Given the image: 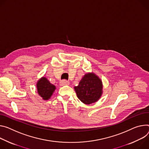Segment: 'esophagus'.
I'll return each mask as SVG.
<instances>
[{"mask_svg": "<svg viewBox=\"0 0 149 149\" xmlns=\"http://www.w3.org/2000/svg\"><path fill=\"white\" fill-rule=\"evenodd\" d=\"M69 85V82L67 81L66 80H62L60 82V86H68Z\"/></svg>", "mask_w": 149, "mask_h": 149, "instance_id": "esophagus-1", "label": "esophagus"}]
</instances>
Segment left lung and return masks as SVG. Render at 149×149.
<instances>
[{
	"mask_svg": "<svg viewBox=\"0 0 149 149\" xmlns=\"http://www.w3.org/2000/svg\"><path fill=\"white\" fill-rule=\"evenodd\" d=\"M78 98L86 104L97 102L103 94L101 79L94 72L86 74L77 86L74 87Z\"/></svg>",
	"mask_w": 149,
	"mask_h": 149,
	"instance_id": "obj_1",
	"label": "left lung"
}]
</instances>
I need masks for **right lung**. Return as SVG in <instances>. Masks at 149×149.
<instances>
[{"label":"right lung","instance_id":"add662e5","mask_svg":"<svg viewBox=\"0 0 149 149\" xmlns=\"http://www.w3.org/2000/svg\"><path fill=\"white\" fill-rule=\"evenodd\" d=\"M36 86L39 96L45 100L50 99L53 93L56 90V87L52 84L45 77H42L38 80Z\"/></svg>","mask_w":149,"mask_h":149}]
</instances>
